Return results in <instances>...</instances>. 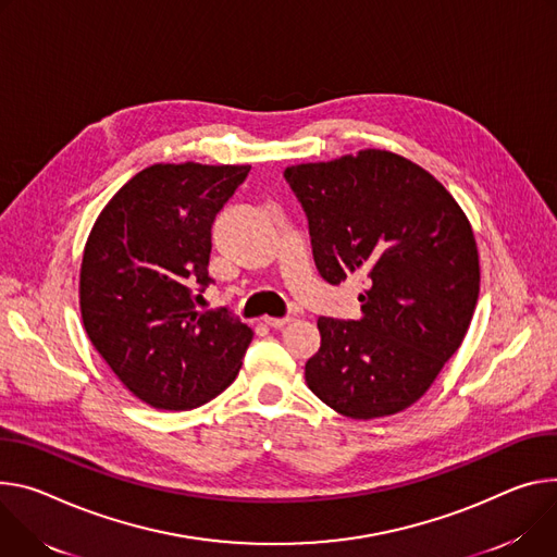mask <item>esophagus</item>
<instances>
[{"instance_id": "1", "label": "esophagus", "mask_w": 557, "mask_h": 557, "mask_svg": "<svg viewBox=\"0 0 557 557\" xmlns=\"http://www.w3.org/2000/svg\"><path fill=\"white\" fill-rule=\"evenodd\" d=\"M262 322L264 324H269V326H273V329H282V326H286L288 322H293V318H262Z\"/></svg>"}]
</instances>
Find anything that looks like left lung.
I'll use <instances>...</instances> for the list:
<instances>
[{
  "instance_id": "left-lung-1",
  "label": "left lung",
  "mask_w": 557,
  "mask_h": 557,
  "mask_svg": "<svg viewBox=\"0 0 557 557\" xmlns=\"http://www.w3.org/2000/svg\"><path fill=\"white\" fill-rule=\"evenodd\" d=\"M284 177L309 218L320 275L367 286L360 320H318L309 388L350 420L409 409L473 320L480 256L469 218L429 171L391 150L295 164Z\"/></svg>"
}]
</instances>
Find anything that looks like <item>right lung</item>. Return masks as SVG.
<instances>
[{"instance_id": "obj_1", "label": "right lung", "mask_w": 557, "mask_h": 557, "mask_svg": "<svg viewBox=\"0 0 557 557\" xmlns=\"http://www.w3.org/2000/svg\"><path fill=\"white\" fill-rule=\"evenodd\" d=\"M250 166L153 164L97 215L84 246L79 309L88 339L144 404L188 411L233 384L252 329L195 311L211 224Z\"/></svg>"}]
</instances>
